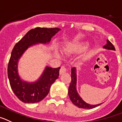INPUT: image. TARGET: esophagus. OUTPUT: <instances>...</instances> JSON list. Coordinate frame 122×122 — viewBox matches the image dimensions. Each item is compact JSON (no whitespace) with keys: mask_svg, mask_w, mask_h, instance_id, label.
<instances>
[{"mask_svg":"<svg viewBox=\"0 0 122 122\" xmlns=\"http://www.w3.org/2000/svg\"><path fill=\"white\" fill-rule=\"evenodd\" d=\"M66 71H67L66 67L65 66H61V69H60V74L61 75V74H62V73H65Z\"/></svg>","mask_w":122,"mask_h":122,"instance_id":"esophagus-1","label":"esophagus"}]
</instances>
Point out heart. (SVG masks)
<instances>
[{
  "label": "heart",
  "instance_id": "b5f03b06",
  "mask_svg": "<svg viewBox=\"0 0 122 122\" xmlns=\"http://www.w3.org/2000/svg\"><path fill=\"white\" fill-rule=\"evenodd\" d=\"M87 47V45L86 44L78 43L71 46V47H70V50L72 52L80 53V52H82L84 50H85Z\"/></svg>",
  "mask_w": 122,
  "mask_h": 122
}]
</instances>
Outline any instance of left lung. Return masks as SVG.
Segmentation results:
<instances>
[{"mask_svg": "<svg viewBox=\"0 0 122 122\" xmlns=\"http://www.w3.org/2000/svg\"><path fill=\"white\" fill-rule=\"evenodd\" d=\"M103 48L108 49V50H116L114 46H113L112 44L109 40H107V43L105 46H103ZM76 69H75V67H73L72 68V71H71V83L69 86L68 94H69V96L70 97L71 100L75 106H78L80 108H83V109H92V108H94L97 106H98L102 104L100 103L98 104V105H92L87 104V103L84 102L78 94L76 89Z\"/></svg>", "mask_w": 122, "mask_h": 122, "instance_id": "left-lung-1", "label": "left lung"}]
</instances>
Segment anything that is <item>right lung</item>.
<instances>
[{
  "mask_svg": "<svg viewBox=\"0 0 122 122\" xmlns=\"http://www.w3.org/2000/svg\"><path fill=\"white\" fill-rule=\"evenodd\" d=\"M60 30L58 28L36 27L28 31L13 48L8 64V77L13 92L22 102L35 103L43 100L49 94L51 84L58 78L60 67H47L38 81L29 83L23 81L19 76V59L28 47L37 43H48Z\"/></svg>",
  "mask_w": 122,
  "mask_h": 122,
  "instance_id": "1",
  "label": "right lung"
}]
</instances>
